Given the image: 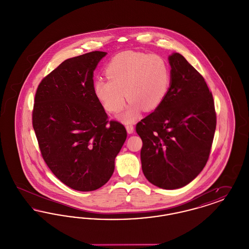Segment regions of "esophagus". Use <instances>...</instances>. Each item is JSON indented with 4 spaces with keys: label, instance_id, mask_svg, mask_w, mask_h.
<instances>
[{
    "label": "esophagus",
    "instance_id": "obj_1",
    "mask_svg": "<svg viewBox=\"0 0 249 249\" xmlns=\"http://www.w3.org/2000/svg\"><path fill=\"white\" fill-rule=\"evenodd\" d=\"M126 130L128 131V133H132L134 130V127L132 124H128V125H126Z\"/></svg>",
    "mask_w": 249,
    "mask_h": 249
}]
</instances>
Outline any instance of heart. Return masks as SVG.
Masks as SVG:
<instances>
[{
    "instance_id": "1",
    "label": "heart",
    "mask_w": 249,
    "mask_h": 249,
    "mask_svg": "<svg viewBox=\"0 0 249 249\" xmlns=\"http://www.w3.org/2000/svg\"><path fill=\"white\" fill-rule=\"evenodd\" d=\"M108 80L99 78L93 84L96 98L109 113H118L124 122H132L142 109L155 111L165 100L172 83V73L165 59L158 55L126 51L111 59L106 68ZM125 93L124 94V92Z\"/></svg>"
}]
</instances>
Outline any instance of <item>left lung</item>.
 <instances>
[{
  "instance_id": "1",
  "label": "left lung",
  "mask_w": 249,
  "mask_h": 249,
  "mask_svg": "<svg viewBox=\"0 0 249 249\" xmlns=\"http://www.w3.org/2000/svg\"><path fill=\"white\" fill-rule=\"evenodd\" d=\"M172 83L160 107L136 124L144 177L155 186L188 185L206 164L216 126L213 95L179 53L169 57Z\"/></svg>"
}]
</instances>
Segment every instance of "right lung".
<instances>
[{
	"label": "right lung",
	"mask_w": 249,
	"mask_h": 249,
	"mask_svg": "<svg viewBox=\"0 0 249 249\" xmlns=\"http://www.w3.org/2000/svg\"><path fill=\"white\" fill-rule=\"evenodd\" d=\"M107 52L66 59L36 90L33 127L48 168L72 190L92 191L112 177L127 138L124 125L109 120L93 92V71Z\"/></svg>",
	"instance_id": "obj_1"
}]
</instances>
